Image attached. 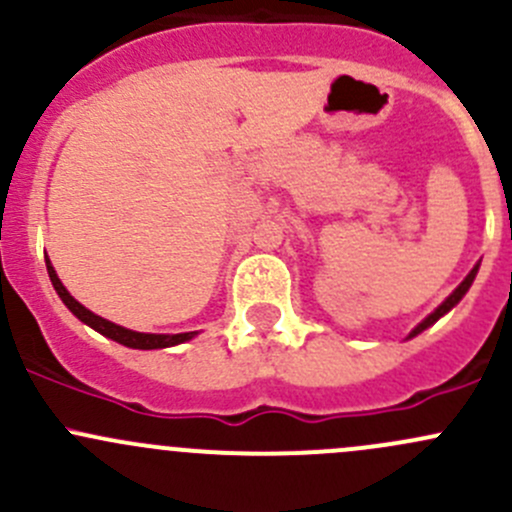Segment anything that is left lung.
Returning <instances> with one entry per match:
<instances>
[{
	"mask_svg": "<svg viewBox=\"0 0 512 512\" xmlns=\"http://www.w3.org/2000/svg\"><path fill=\"white\" fill-rule=\"evenodd\" d=\"M476 272H478V265H476V267H473V270H471V275H468V277H466V280H463V282H461V285H458V287H456V292H453V294H451V297H448V299H446V302H443V304H441V307H438V309H436V312H433V314H428V317H426V319H423V322H421V324H418V327L414 329V332H411V337H416V334H418V332H423V329H426V327H431V324H433V322H438V319H441V317H443V314H446V312H451V309H453V307H456V304H458V302H461V297H463V294H466V292H468V287H471V285H473V280H476Z\"/></svg>",
	"mask_w": 512,
	"mask_h": 512,
	"instance_id": "1",
	"label": "left lung"
}]
</instances>
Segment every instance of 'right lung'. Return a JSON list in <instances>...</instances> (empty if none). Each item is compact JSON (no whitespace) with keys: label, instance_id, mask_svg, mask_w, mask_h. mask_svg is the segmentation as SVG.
Here are the masks:
<instances>
[{"label":"right lung","instance_id":"1","mask_svg":"<svg viewBox=\"0 0 512 512\" xmlns=\"http://www.w3.org/2000/svg\"><path fill=\"white\" fill-rule=\"evenodd\" d=\"M46 270H49V280L51 285H54L56 292H59L61 302L66 304V307L71 309V312L76 314V317L81 319L84 324H89L91 329H96L98 334H103V337L113 339V342L123 344V347H131V349H165V347H175V344H183L188 342V339L195 337V332H185V334H143V332H133V329H126V327H118V324L108 322V319L98 317V314L89 312V309L84 307V304L76 302L74 297H71L69 292H66V287L61 285V280L56 277L54 267H51V262L46 260Z\"/></svg>","mask_w":512,"mask_h":512}]
</instances>
